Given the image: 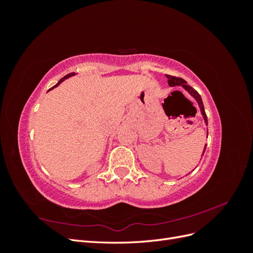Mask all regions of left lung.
Returning <instances> with one entry per match:
<instances>
[{"label":"left lung","mask_w":253,"mask_h":253,"mask_svg":"<svg viewBox=\"0 0 253 253\" xmlns=\"http://www.w3.org/2000/svg\"><path fill=\"white\" fill-rule=\"evenodd\" d=\"M166 77L168 78V83H169L170 86H181L183 89L187 90L188 93L195 99V101L198 104V108H200V110H201V114L203 115V118L205 120V124L208 126V119H207V115H206V112H205L204 103H203L201 95L198 94L193 87L187 85V82L183 80V79L177 78V77H173V76H170V75H166ZM207 138H208V129H207ZM206 147H207V144H205V148H204L202 156H204V153L206 151Z\"/></svg>","instance_id":"1"}]
</instances>
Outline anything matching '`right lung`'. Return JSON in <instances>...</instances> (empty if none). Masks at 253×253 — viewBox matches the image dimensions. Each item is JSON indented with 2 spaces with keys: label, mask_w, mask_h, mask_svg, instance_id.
Instances as JSON below:
<instances>
[{
  "label": "right lung",
  "mask_w": 253,
  "mask_h": 253,
  "mask_svg": "<svg viewBox=\"0 0 253 253\" xmlns=\"http://www.w3.org/2000/svg\"><path fill=\"white\" fill-rule=\"evenodd\" d=\"M76 75V73H71V74H68V75H66V76H64V77L63 78H61L59 81H58V83L56 84V85H53L50 89H52V88H55V87H57L58 85H60V84L61 83H62L65 79H68V78H70V77H73V76H75Z\"/></svg>",
  "instance_id": "obj_1"
}]
</instances>
